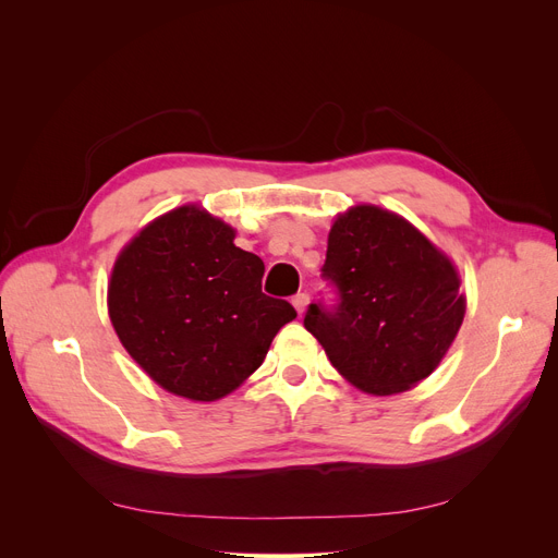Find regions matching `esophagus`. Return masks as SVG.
<instances>
[{
    "label": "esophagus",
    "mask_w": 558,
    "mask_h": 558,
    "mask_svg": "<svg viewBox=\"0 0 558 558\" xmlns=\"http://www.w3.org/2000/svg\"><path fill=\"white\" fill-rule=\"evenodd\" d=\"M307 303H310V296L305 294V291H299V294H296L294 299H291V305L296 307V312H299V314H303V312H305Z\"/></svg>",
    "instance_id": "1"
}]
</instances>
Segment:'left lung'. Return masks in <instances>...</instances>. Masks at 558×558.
Listing matches in <instances>:
<instances>
[{"label": "left lung", "instance_id": "obj_1", "mask_svg": "<svg viewBox=\"0 0 558 558\" xmlns=\"http://www.w3.org/2000/svg\"><path fill=\"white\" fill-rule=\"evenodd\" d=\"M320 278L335 303H310L303 324L357 389L391 396L425 379L465 314L452 262L402 217L375 205L339 215Z\"/></svg>", "mask_w": 558, "mask_h": 558}]
</instances>
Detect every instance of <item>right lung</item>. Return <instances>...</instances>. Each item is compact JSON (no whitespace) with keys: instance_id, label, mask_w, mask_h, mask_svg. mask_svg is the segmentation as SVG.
<instances>
[{"instance_id":"right-lung-1","label":"right lung","mask_w":558,"mask_h":558,"mask_svg":"<svg viewBox=\"0 0 558 558\" xmlns=\"http://www.w3.org/2000/svg\"><path fill=\"white\" fill-rule=\"evenodd\" d=\"M234 230L196 205L146 226L117 257L108 287L112 328L169 393L219 400L259 368L278 330L296 318L262 294L264 262L232 244Z\"/></svg>"}]
</instances>
